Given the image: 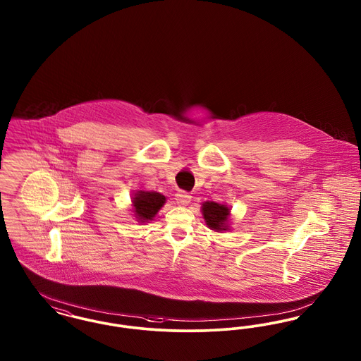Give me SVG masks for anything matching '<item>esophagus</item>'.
Wrapping results in <instances>:
<instances>
[{
	"label": "esophagus",
	"mask_w": 361,
	"mask_h": 361,
	"mask_svg": "<svg viewBox=\"0 0 361 361\" xmlns=\"http://www.w3.org/2000/svg\"><path fill=\"white\" fill-rule=\"evenodd\" d=\"M190 199H192V196L188 195L187 192L178 190V192L176 193V200H177V204H178V206H187V204L190 203Z\"/></svg>",
	"instance_id": "esophagus-1"
}]
</instances>
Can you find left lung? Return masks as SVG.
<instances>
[{
	"label": "left lung",
	"mask_w": 361,
	"mask_h": 361,
	"mask_svg": "<svg viewBox=\"0 0 361 361\" xmlns=\"http://www.w3.org/2000/svg\"><path fill=\"white\" fill-rule=\"evenodd\" d=\"M207 226L214 231H226L228 230V216L230 208L226 204H219L215 202H206L202 207Z\"/></svg>",
	"instance_id": "obj_1"
}]
</instances>
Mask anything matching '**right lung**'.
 Listing matches in <instances>:
<instances>
[{
  "label": "right lung",
  "mask_w": 361,
  "mask_h": 361,
  "mask_svg": "<svg viewBox=\"0 0 361 361\" xmlns=\"http://www.w3.org/2000/svg\"><path fill=\"white\" fill-rule=\"evenodd\" d=\"M165 196L159 192L137 190L135 196L133 197V209L137 222L146 224L149 221H153L157 212L165 204Z\"/></svg>",
  "instance_id": "add662e5"
}]
</instances>
